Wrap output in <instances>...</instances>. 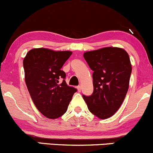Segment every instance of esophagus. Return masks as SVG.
Listing matches in <instances>:
<instances>
[{
    "instance_id": "1",
    "label": "esophagus",
    "mask_w": 153,
    "mask_h": 153,
    "mask_svg": "<svg viewBox=\"0 0 153 153\" xmlns=\"http://www.w3.org/2000/svg\"><path fill=\"white\" fill-rule=\"evenodd\" d=\"M81 86H80V85H78V87H77V89H78V91H79V92H80V91H81Z\"/></svg>"
}]
</instances>
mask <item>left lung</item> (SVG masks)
I'll list each match as a JSON object with an SVG mask.
<instances>
[{
	"instance_id": "obj_1",
	"label": "left lung",
	"mask_w": 153,
	"mask_h": 153,
	"mask_svg": "<svg viewBox=\"0 0 153 153\" xmlns=\"http://www.w3.org/2000/svg\"><path fill=\"white\" fill-rule=\"evenodd\" d=\"M83 57L94 71V93L82 98L93 114L101 119L109 118L122 106L129 88V54L120 47H107L84 52Z\"/></svg>"
}]
</instances>
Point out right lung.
Here are the masks:
<instances>
[{
  "mask_svg": "<svg viewBox=\"0 0 153 153\" xmlns=\"http://www.w3.org/2000/svg\"><path fill=\"white\" fill-rule=\"evenodd\" d=\"M71 51L34 48L23 61L24 78L35 106L47 118L54 119L66 112L77 90L66 84L61 68L71 57ZM63 80L62 83L60 80Z\"/></svg>",
  "mask_w": 153,
  "mask_h": 153,
  "instance_id": "add662e5",
  "label": "right lung"
}]
</instances>
